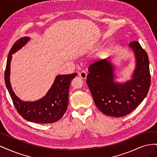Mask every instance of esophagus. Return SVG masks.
Segmentation results:
<instances>
[{
  "instance_id": "esophagus-1",
  "label": "esophagus",
  "mask_w": 157,
  "mask_h": 157,
  "mask_svg": "<svg viewBox=\"0 0 157 157\" xmlns=\"http://www.w3.org/2000/svg\"><path fill=\"white\" fill-rule=\"evenodd\" d=\"M78 75H79L80 77H81L82 78L85 79V78H86V77H87V73L86 72V71H81V72H80V73L78 74Z\"/></svg>"
}]
</instances>
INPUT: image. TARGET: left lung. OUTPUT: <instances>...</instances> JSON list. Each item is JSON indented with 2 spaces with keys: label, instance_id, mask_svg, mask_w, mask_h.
Here are the masks:
<instances>
[{
  "label": "left lung",
  "instance_id": "left-lung-1",
  "mask_svg": "<svg viewBox=\"0 0 157 157\" xmlns=\"http://www.w3.org/2000/svg\"><path fill=\"white\" fill-rule=\"evenodd\" d=\"M134 50L136 67L132 79L124 84L113 81V65L108 58L96 61L88 67L86 83L97 107L106 115L121 117L132 112L143 101L151 85L149 58L137 41Z\"/></svg>",
  "mask_w": 157,
  "mask_h": 157
}]
</instances>
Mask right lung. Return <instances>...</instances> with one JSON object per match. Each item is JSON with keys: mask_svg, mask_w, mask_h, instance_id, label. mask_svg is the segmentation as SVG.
Segmentation results:
<instances>
[{"mask_svg": "<svg viewBox=\"0 0 157 157\" xmlns=\"http://www.w3.org/2000/svg\"><path fill=\"white\" fill-rule=\"evenodd\" d=\"M30 39L25 36L17 40L9 52L4 80L8 92L18 113L25 120L36 123H53L59 121L67 110L70 84L77 73L57 76L55 81L46 96L34 102L22 101L13 93L10 82L12 54L20 50Z\"/></svg>", "mask_w": 157, "mask_h": 157, "instance_id": "1", "label": "right lung"}]
</instances>
